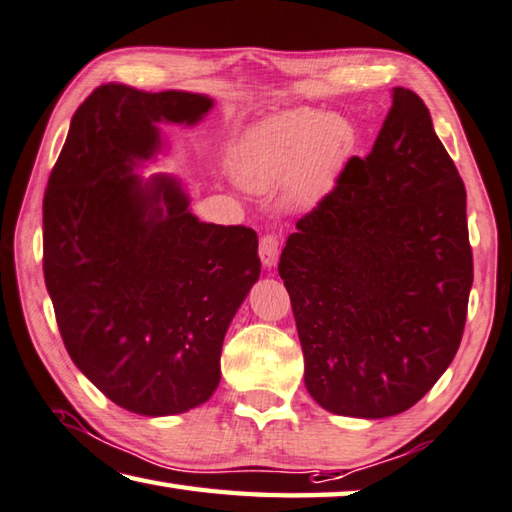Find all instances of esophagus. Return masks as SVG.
I'll return each instance as SVG.
<instances>
[{
    "label": "esophagus",
    "mask_w": 512,
    "mask_h": 512,
    "mask_svg": "<svg viewBox=\"0 0 512 512\" xmlns=\"http://www.w3.org/2000/svg\"><path fill=\"white\" fill-rule=\"evenodd\" d=\"M258 254H261V263L267 270H272L279 261V254H281V242L276 236H265L261 238V247H258Z\"/></svg>",
    "instance_id": "34e87169"
}]
</instances>
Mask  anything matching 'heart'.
Returning a JSON list of instances; mask_svg holds the SVG:
<instances>
[{
	"label": "heart",
	"instance_id": "1",
	"mask_svg": "<svg viewBox=\"0 0 512 512\" xmlns=\"http://www.w3.org/2000/svg\"><path fill=\"white\" fill-rule=\"evenodd\" d=\"M357 148V128L344 114L288 110L242 134L233 170L249 191L288 182V200L310 206L333 191Z\"/></svg>",
	"mask_w": 512,
	"mask_h": 512
}]
</instances>
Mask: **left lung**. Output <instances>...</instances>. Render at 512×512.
<instances>
[{"instance_id": "obj_1", "label": "left lung", "mask_w": 512, "mask_h": 512, "mask_svg": "<svg viewBox=\"0 0 512 512\" xmlns=\"http://www.w3.org/2000/svg\"><path fill=\"white\" fill-rule=\"evenodd\" d=\"M279 274L330 414H402L452 364L472 288L465 186L411 89H391L369 157L297 222Z\"/></svg>"}]
</instances>
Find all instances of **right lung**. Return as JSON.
I'll return each mask as SVG.
<instances>
[{"instance_id": "right-lung-1", "label": "right lung", "mask_w": 512, "mask_h": 512, "mask_svg": "<svg viewBox=\"0 0 512 512\" xmlns=\"http://www.w3.org/2000/svg\"><path fill=\"white\" fill-rule=\"evenodd\" d=\"M206 94L107 83L69 125L44 193V283L67 353L114 405L175 416L220 384L231 319L261 276L258 236L202 222L173 173L143 175Z\"/></svg>"}]
</instances>
